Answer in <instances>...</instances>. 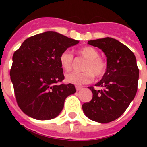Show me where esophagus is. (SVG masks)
I'll use <instances>...</instances> for the list:
<instances>
[{"label": "esophagus", "instance_id": "1", "mask_svg": "<svg viewBox=\"0 0 147 147\" xmlns=\"http://www.w3.org/2000/svg\"><path fill=\"white\" fill-rule=\"evenodd\" d=\"M76 91H79V90H81L82 88V86H78V85H76Z\"/></svg>", "mask_w": 147, "mask_h": 147}]
</instances>
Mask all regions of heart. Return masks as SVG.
Masks as SVG:
<instances>
[{"label": "heart", "instance_id": "obj_1", "mask_svg": "<svg viewBox=\"0 0 147 147\" xmlns=\"http://www.w3.org/2000/svg\"><path fill=\"white\" fill-rule=\"evenodd\" d=\"M78 54L86 59L83 65L82 72L72 71L65 75L66 82L74 85H84L92 82L94 78H101L107 71V62L99 56V52L92 47H82L78 50ZM61 66L65 71L72 69L74 65V56L69 51H64L59 56Z\"/></svg>", "mask_w": 147, "mask_h": 147}]
</instances>
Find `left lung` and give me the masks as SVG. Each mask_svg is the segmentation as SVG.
Wrapping results in <instances>:
<instances>
[{
    "label": "left lung",
    "mask_w": 147,
    "mask_h": 147,
    "mask_svg": "<svg viewBox=\"0 0 147 147\" xmlns=\"http://www.w3.org/2000/svg\"><path fill=\"white\" fill-rule=\"evenodd\" d=\"M88 44L98 47L107 56V71L95 85L88 87L93 97L82 105L85 114L92 121L108 123L124 113L137 91L139 69L132 51L111 37L90 40Z\"/></svg>",
    "instance_id": "8db88e82"
}]
</instances>
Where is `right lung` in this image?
Listing matches in <instances>:
<instances>
[{
	"mask_svg": "<svg viewBox=\"0 0 147 147\" xmlns=\"http://www.w3.org/2000/svg\"><path fill=\"white\" fill-rule=\"evenodd\" d=\"M78 42L47 31L29 37L15 51L10 76L17 105L24 114L44 121L62 111L65 98L76 90L71 83L57 85L65 78L59 56Z\"/></svg>",
	"mask_w": 147,
	"mask_h": 147,
	"instance_id": "add662e5",
	"label": "right lung"
}]
</instances>
